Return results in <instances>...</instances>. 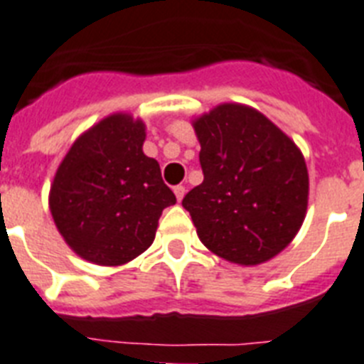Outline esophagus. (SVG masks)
I'll return each instance as SVG.
<instances>
[{
	"label": "esophagus",
	"instance_id": "1",
	"mask_svg": "<svg viewBox=\"0 0 364 364\" xmlns=\"http://www.w3.org/2000/svg\"><path fill=\"white\" fill-rule=\"evenodd\" d=\"M173 191H175L176 199H178V203H180V200H182V197H184V193H186V188H184V186H175V188H173Z\"/></svg>",
	"mask_w": 364,
	"mask_h": 364
}]
</instances>
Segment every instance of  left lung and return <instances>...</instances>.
<instances>
[{"mask_svg":"<svg viewBox=\"0 0 364 364\" xmlns=\"http://www.w3.org/2000/svg\"><path fill=\"white\" fill-rule=\"evenodd\" d=\"M193 126L204 180L182 206L200 242L230 262H266L305 219L309 175L301 152L262 113L238 104L218 106Z\"/></svg>","mask_w":364,"mask_h":364,"instance_id":"left-lung-1","label":"left lung"}]
</instances>
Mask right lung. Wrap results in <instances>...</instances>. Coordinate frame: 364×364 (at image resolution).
<instances>
[{
  "instance_id": "add662e5",
  "label": "right lung",
  "mask_w": 364,
  "mask_h": 364,
  "mask_svg": "<svg viewBox=\"0 0 364 364\" xmlns=\"http://www.w3.org/2000/svg\"><path fill=\"white\" fill-rule=\"evenodd\" d=\"M143 141V122L111 115L81 135L57 169L53 221L89 262L119 266L139 257L154 242L164 208L176 203Z\"/></svg>"
}]
</instances>
